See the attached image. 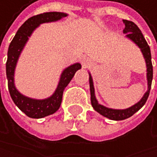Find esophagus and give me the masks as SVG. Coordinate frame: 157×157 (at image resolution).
<instances>
[{"label":"esophagus","mask_w":157,"mask_h":157,"mask_svg":"<svg viewBox=\"0 0 157 157\" xmlns=\"http://www.w3.org/2000/svg\"><path fill=\"white\" fill-rule=\"evenodd\" d=\"M82 63H83V66H84L85 68L88 67L89 64H90V62H89L88 58H84V59H83V61H82Z\"/></svg>","instance_id":"34e87169"}]
</instances>
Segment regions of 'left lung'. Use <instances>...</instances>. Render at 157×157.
Instances as JSON below:
<instances>
[{"label":"left lung","instance_id":"8db88e82","mask_svg":"<svg viewBox=\"0 0 157 157\" xmlns=\"http://www.w3.org/2000/svg\"><path fill=\"white\" fill-rule=\"evenodd\" d=\"M123 23L125 24V28L123 29V33L126 34V37H128L132 41L140 48L143 56L146 61V66H147V80H148V90L147 92L144 94V96L141 98V100L136 102V105L133 106L126 108V109H112V108H107L104 105H100L98 101L95 98V93H94V86H93V81L91 75L89 74V87H90V100H91V105L93 108L100 113L105 118H108L113 121H122L125 119H128L131 116H133L136 112L140 110L144 105L149 97L150 94V89L151 86H152V80H153V65H152V56H151V50L150 47L145 40L141 31L133 21L123 20Z\"/></svg>","mask_w":157,"mask_h":157}]
</instances>
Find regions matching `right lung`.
Listing matches in <instances>:
<instances>
[{
  "mask_svg": "<svg viewBox=\"0 0 157 157\" xmlns=\"http://www.w3.org/2000/svg\"><path fill=\"white\" fill-rule=\"evenodd\" d=\"M67 16L68 15L66 13L61 12H47L30 17L17 30V34L15 35L9 45L6 61V76L8 81L9 93L15 105L30 118L41 119L52 115L59 109L64 89L73 78L75 72L81 69V64L75 63L63 71L57 88L51 97L44 100H36L23 96L17 91L15 86L14 72L17 59H19L21 52L25 46L29 36L32 35L34 30L39 26V24L56 21Z\"/></svg>",
  "mask_w": 157,
  "mask_h": 157,
  "instance_id": "right-lung-1",
  "label": "right lung"
}]
</instances>
